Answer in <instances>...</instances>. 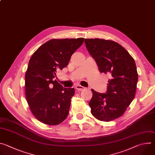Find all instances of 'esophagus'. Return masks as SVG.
<instances>
[{
	"mask_svg": "<svg viewBox=\"0 0 155 155\" xmlns=\"http://www.w3.org/2000/svg\"><path fill=\"white\" fill-rule=\"evenodd\" d=\"M85 87L81 86V85H80V84H78L76 86V89L77 90H79V91H82V90H85Z\"/></svg>",
	"mask_w": 155,
	"mask_h": 155,
	"instance_id": "34e87169",
	"label": "esophagus"
}]
</instances>
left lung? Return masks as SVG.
<instances>
[{"label": "left lung", "instance_id": "obj_1", "mask_svg": "<svg viewBox=\"0 0 155 155\" xmlns=\"http://www.w3.org/2000/svg\"><path fill=\"white\" fill-rule=\"evenodd\" d=\"M86 47L96 61L101 73L110 76L105 93L94 90L89 103L92 115L110 121L120 117L133 101L138 74L135 61L118 43L100 38H85Z\"/></svg>", "mask_w": 155, "mask_h": 155}]
</instances>
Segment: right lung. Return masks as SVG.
<instances>
[{"label":"right lung","instance_id":"add662e5","mask_svg":"<svg viewBox=\"0 0 155 155\" xmlns=\"http://www.w3.org/2000/svg\"><path fill=\"white\" fill-rule=\"evenodd\" d=\"M83 41V38L51 39L31 58L25 75L26 96L32 113L40 121L57 125L68 117L75 90L63 87L54 78Z\"/></svg>","mask_w":155,"mask_h":155}]
</instances>
